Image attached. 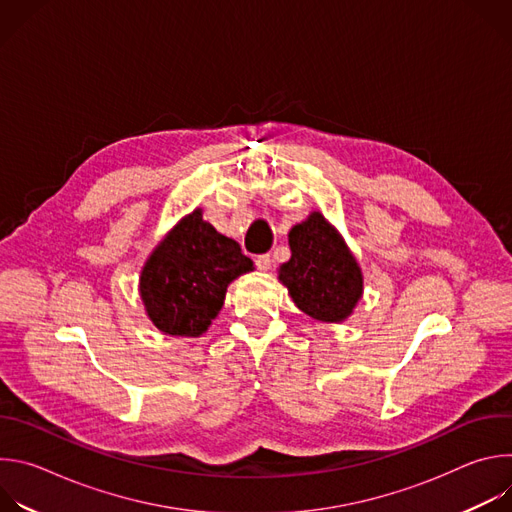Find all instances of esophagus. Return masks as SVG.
I'll return each instance as SVG.
<instances>
[{
  "mask_svg": "<svg viewBox=\"0 0 512 512\" xmlns=\"http://www.w3.org/2000/svg\"><path fill=\"white\" fill-rule=\"evenodd\" d=\"M255 265L259 271H269L271 269V255H257L255 257Z\"/></svg>",
  "mask_w": 512,
  "mask_h": 512,
  "instance_id": "obj_1",
  "label": "esophagus"
}]
</instances>
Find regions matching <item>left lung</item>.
<instances>
[{"label": "left lung", "instance_id": "8db88e82", "mask_svg": "<svg viewBox=\"0 0 512 512\" xmlns=\"http://www.w3.org/2000/svg\"><path fill=\"white\" fill-rule=\"evenodd\" d=\"M291 259L279 267V281L308 316L338 324L362 296V271L342 235L312 212L289 231Z\"/></svg>", "mask_w": 512, "mask_h": 512}]
</instances>
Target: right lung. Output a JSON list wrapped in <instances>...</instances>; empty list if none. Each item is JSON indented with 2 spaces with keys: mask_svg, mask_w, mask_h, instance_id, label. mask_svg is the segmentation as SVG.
Returning a JSON list of instances; mask_svg holds the SVG:
<instances>
[{
  "mask_svg": "<svg viewBox=\"0 0 512 512\" xmlns=\"http://www.w3.org/2000/svg\"><path fill=\"white\" fill-rule=\"evenodd\" d=\"M249 271L253 261L239 243L216 233L196 208L145 261L139 296L158 330L196 338L221 312L229 283Z\"/></svg>",
  "mask_w": 512,
  "mask_h": 512,
  "instance_id": "right-lung-1",
  "label": "right lung"
}]
</instances>
